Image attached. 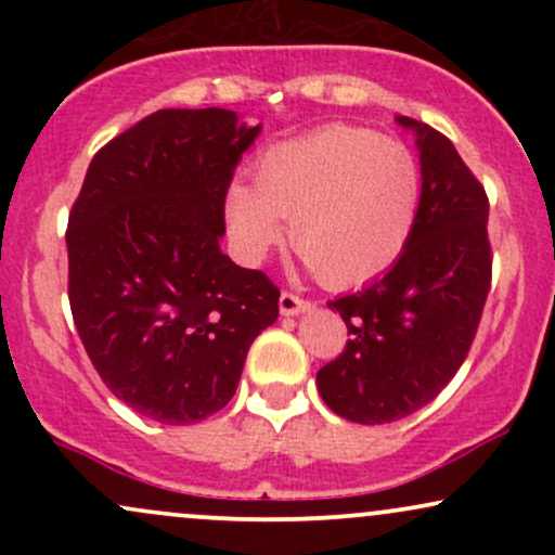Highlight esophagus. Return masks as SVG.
Instances as JSON below:
<instances>
[{
  "mask_svg": "<svg viewBox=\"0 0 555 555\" xmlns=\"http://www.w3.org/2000/svg\"><path fill=\"white\" fill-rule=\"evenodd\" d=\"M308 308H310V299L292 295V292H282V297H279V310H282V315H299Z\"/></svg>",
  "mask_w": 555,
  "mask_h": 555,
  "instance_id": "1",
  "label": "esophagus"
}]
</instances>
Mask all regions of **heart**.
<instances>
[{"instance_id": "heart-1", "label": "heart", "mask_w": 555, "mask_h": 555, "mask_svg": "<svg viewBox=\"0 0 555 555\" xmlns=\"http://www.w3.org/2000/svg\"><path fill=\"white\" fill-rule=\"evenodd\" d=\"M423 167L410 145L367 127L328 125L273 143L256 162V184L224 195L229 237L247 263L284 240L326 286H354L391 269L415 232Z\"/></svg>"}]
</instances>
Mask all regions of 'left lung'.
Here are the masks:
<instances>
[{
  "label": "left lung",
  "mask_w": 555,
  "mask_h": 555,
  "mask_svg": "<svg viewBox=\"0 0 555 555\" xmlns=\"http://www.w3.org/2000/svg\"><path fill=\"white\" fill-rule=\"evenodd\" d=\"M417 135L423 201L397 263L354 295L331 299L347 347L318 371L331 410L384 425L425 406L454 378L473 347L490 292L488 195L454 143L410 117Z\"/></svg>",
  "instance_id": "left-lung-1"
}]
</instances>
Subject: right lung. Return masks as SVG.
<instances>
[{
  "label": "right lung",
  "mask_w": 555,
  "mask_h": 555,
  "mask_svg": "<svg viewBox=\"0 0 555 555\" xmlns=\"http://www.w3.org/2000/svg\"><path fill=\"white\" fill-rule=\"evenodd\" d=\"M260 125L229 109H158L93 156L69 211V308L109 391L162 425L234 397L279 315L263 271L219 247L224 195Z\"/></svg>",
  "instance_id": "add662e5"
}]
</instances>
